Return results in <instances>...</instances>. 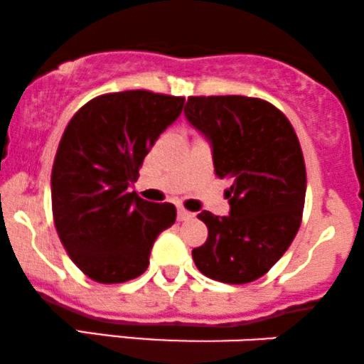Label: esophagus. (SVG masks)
Listing matches in <instances>:
<instances>
[{
	"label": "esophagus",
	"mask_w": 364,
	"mask_h": 364,
	"mask_svg": "<svg viewBox=\"0 0 364 364\" xmlns=\"http://www.w3.org/2000/svg\"><path fill=\"white\" fill-rule=\"evenodd\" d=\"M195 214H191V212L185 210V208H178V220L179 223H183V220H190L193 219Z\"/></svg>",
	"instance_id": "34e87169"
}]
</instances>
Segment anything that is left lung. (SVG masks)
I'll return each mask as SVG.
<instances>
[{
    "mask_svg": "<svg viewBox=\"0 0 364 364\" xmlns=\"http://www.w3.org/2000/svg\"><path fill=\"white\" fill-rule=\"evenodd\" d=\"M186 119L212 145L214 169L232 181L231 210H203L207 241L196 269L225 284L257 281L286 253L301 224L306 168L289 119L270 102L245 95L188 97Z\"/></svg>",
    "mask_w": 364,
    "mask_h": 364,
    "instance_id": "left-lung-1",
    "label": "left lung"
}]
</instances>
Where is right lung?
Wrapping results in <instances>:
<instances>
[{"instance_id":"add662e5","label":"right lung","mask_w":364,"mask_h":364,"mask_svg":"<svg viewBox=\"0 0 364 364\" xmlns=\"http://www.w3.org/2000/svg\"><path fill=\"white\" fill-rule=\"evenodd\" d=\"M183 104L185 97L149 90L104 94L75 112L63 133L51 173L54 225L92 281L139 277L156 237L176 220L173 203L147 202L129 186Z\"/></svg>"}]
</instances>
